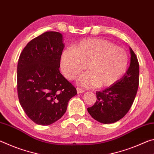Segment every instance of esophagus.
<instances>
[{
  "label": "esophagus",
  "instance_id": "1",
  "mask_svg": "<svg viewBox=\"0 0 154 154\" xmlns=\"http://www.w3.org/2000/svg\"><path fill=\"white\" fill-rule=\"evenodd\" d=\"M77 94H81V93L84 92V90L81 89L79 88H77Z\"/></svg>",
  "mask_w": 154,
  "mask_h": 154
}]
</instances>
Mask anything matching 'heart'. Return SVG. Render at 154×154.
Instances as JSON below:
<instances>
[{"label": "heart", "mask_w": 154, "mask_h": 154, "mask_svg": "<svg viewBox=\"0 0 154 154\" xmlns=\"http://www.w3.org/2000/svg\"><path fill=\"white\" fill-rule=\"evenodd\" d=\"M128 56L123 48L105 39L87 38L62 52L60 67L64 76L74 79L81 72L89 70L78 79L83 87L107 88L126 72Z\"/></svg>", "instance_id": "b5f03b06"}]
</instances>
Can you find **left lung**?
Returning a JSON list of instances; mask_svg holds the SVG:
<instances>
[{
    "label": "left lung",
    "mask_w": 154,
    "mask_h": 154,
    "mask_svg": "<svg viewBox=\"0 0 154 154\" xmlns=\"http://www.w3.org/2000/svg\"><path fill=\"white\" fill-rule=\"evenodd\" d=\"M128 69L115 84L101 92H96V101L88 108V113L100 123L111 124L126 116L133 103L139 82V64L137 57L130 48Z\"/></svg>",
    "instance_id": "left-lung-1"
}]
</instances>
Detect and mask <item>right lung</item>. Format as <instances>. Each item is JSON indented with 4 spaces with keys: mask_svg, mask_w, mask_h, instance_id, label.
<instances>
[{
    "mask_svg": "<svg viewBox=\"0 0 154 154\" xmlns=\"http://www.w3.org/2000/svg\"><path fill=\"white\" fill-rule=\"evenodd\" d=\"M64 44L62 34L45 32L28 43L17 64V94L26 114L48 126L60 119L77 90L59 68Z\"/></svg>",
    "mask_w": 154,
    "mask_h": 154,
    "instance_id": "add662e5",
    "label": "right lung"
}]
</instances>
